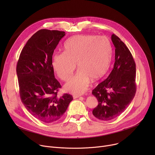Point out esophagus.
I'll use <instances>...</instances> for the list:
<instances>
[{"label":"esophagus","mask_w":155,"mask_h":155,"mask_svg":"<svg viewBox=\"0 0 155 155\" xmlns=\"http://www.w3.org/2000/svg\"><path fill=\"white\" fill-rule=\"evenodd\" d=\"M79 97H80V95H73V98H74V99L79 98Z\"/></svg>","instance_id":"esophagus-1"}]
</instances>
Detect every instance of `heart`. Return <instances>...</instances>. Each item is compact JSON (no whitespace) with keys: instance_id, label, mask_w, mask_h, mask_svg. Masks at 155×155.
<instances>
[{"instance_id":"heart-1","label":"heart","mask_w":155,"mask_h":155,"mask_svg":"<svg viewBox=\"0 0 155 155\" xmlns=\"http://www.w3.org/2000/svg\"><path fill=\"white\" fill-rule=\"evenodd\" d=\"M112 48L105 36L77 35L64 45V52L53 54L51 66L60 78L68 80L77 64L78 72L64 85L67 91L73 94H84L91 80H98L107 71L111 61Z\"/></svg>"}]
</instances>
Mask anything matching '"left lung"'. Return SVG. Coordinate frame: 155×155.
I'll list each match as a JSON object with an SVG mask.
<instances>
[{"label":"left lung","mask_w":155,"mask_h":155,"mask_svg":"<svg viewBox=\"0 0 155 155\" xmlns=\"http://www.w3.org/2000/svg\"><path fill=\"white\" fill-rule=\"evenodd\" d=\"M115 48V62L108 77L92 91L98 101L93 115L101 120L119 116L129 106L136 91V64L126 45L114 34L111 36Z\"/></svg>","instance_id":"8db88e82"}]
</instances>
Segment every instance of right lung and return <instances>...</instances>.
I'll return each instance as SVG.
<instances>
[{"instance_id": "obj_1", "label": "right lung", "mask_w": 155, "mask_h": 155, "mask_svg": "<svg viewBox=\"0 0 155 155\" xmlns=\"http://www.w3.org/2000/svg\"><path fill=\"white\" fill-rule=\"evenodd\" d=\"M65 35L64 31L41 29L28 41L18 61L21 99L29 112L46 123L59 120L66 112L73 97L57 96L61 88L51 66L56 46Z\"/></svg>"}]
</instances>
